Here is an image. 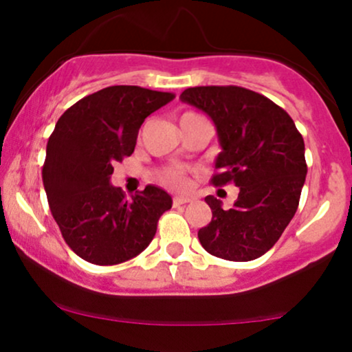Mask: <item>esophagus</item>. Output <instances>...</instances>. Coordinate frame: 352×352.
<instances>
[{"label":"esophagus","instance_id":"obj_1","mask_svg":"<svg viewBox=\"0 0 352 352\" xmlns=\"http://www.w3.org/2000/svg\"><path fill=\"white\" fill-rule=\"evenodd\" d=\"M188 201H192V199H190V197H182V195L173 197V205H175V207H180V205L188 204Z\"/></svg>","mask_w":352,"mask_h":352}]
</instances>
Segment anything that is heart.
Instances as JSON below:
<instances>
[{"instance_id": "obj_1", "label": "heart", "mask_w": 352, "mask_h": 352, "mask_svg": "<svg viewBox=\"0 0 352 352\" xmlns=\"http://www.w3.org/2000/svg\"><path fill=\"white\" fill-rule=\"evenodd\" d=\"M199 114H195V112H184V114L180 116V122H184V120L190 119V117H195ZM157 180L160 182V184L165 185V187L168 188H173V190H180L185 187V184H187V172L184 170V168H179V167H165L157 173Z\"/></svg>"}]
</instances>
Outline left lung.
Returning <instances> with one entry per match:
<instances>
[{
	"mask_svg": "<svg viewBox=\"0 0 352 352\" xmlns=\"http://www.w3.org/2000/svg\"><path fill=\"white\" fill-rule=\"evenodd\" d=\"M184 102L201 109L215 124L221 152L212 184H235L230 210L205 197L212 221L199 230L201 246L230 261L260 258L280 240L300 205L308 165L305 140L285 109L238 86L188 87Z\"/></svg>",
	"mask_w": 352,
	"mask_h": 352,
	"instance_id": "left-lung-1",
	"label": "left lung"
}]
</instances>
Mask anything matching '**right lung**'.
Here are the masks:
<instances>
[{
	"label": "right lung",
	"instance_id": "obj_1",
	"mask_svg": "<svg viewBox=\"0 0 352 352\" xmlns=\"http://www.w3.org/2000/svg\"><path fill=\"white\" fill-rule=\"evenodd\" d=\"M175 98L139 86H111L59 117L47 140L43 184L64 241L82 260L119 265L147 248L172 197L153 185L125 199L114 165L135 148L145 117Z\"/></svg>",
	"mask_w": 352,
	"mask_h": 352
}]
</instances>
